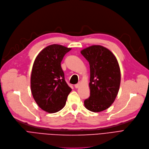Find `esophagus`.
<instances>
[{
	"instance_id": "1",
	"label": "esophagus",
	"mask_w": 149,
	"mask_h": 149,
	"mask_svg": "<svg viewBox=\"0 0 149 149\" xmlns=\"http://www.w3.org/2000/svg\"><path fill=\"white\" fill-rule=\"evenodd\" d=\"M80 83H79L78 84H76V85H75V88H78L80 87Z\"/></svg>"
}]
</instances>
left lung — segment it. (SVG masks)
Listing matches in <instances>:
<instances>
[{
    "label": "left lung",
    "mask_w": 149,
    "mask_h": 149,
    "mask_svg": "<svg viewBox=\"0 0 149 149\" xmlns=\"http://www.w3.org/2000/svg\"><path fill=\"white\" fill-rule=\"evenodd\" d=\"M80 52L90 67V96L84 105L94 113L105 110L113 104L119 90L120 70L117 58L100 45H93Z\"/></svg>",
    "instance_id": "left-lung-1"
}]
</instances>
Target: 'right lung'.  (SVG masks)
<instances>
[{
  "label": "right lung",
  "mask_w": 149,
  "mask_h": 149,
  "mask_svg": "<svg viewBox=\"0 0 149 149\" xmlns=\"http://www.w3.org/2000/svg\"><path fill=\"white\" fill-rule=\"evenodd\" d=\"M71 50L58 44H52L38 54L32 67L30 86L39 107L49 113L60 111L65 106L71 89L64 80L61 62Z\"/></svg>",
  "instance_id": "1"
}]
</instances>
